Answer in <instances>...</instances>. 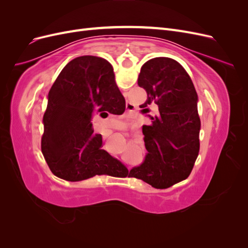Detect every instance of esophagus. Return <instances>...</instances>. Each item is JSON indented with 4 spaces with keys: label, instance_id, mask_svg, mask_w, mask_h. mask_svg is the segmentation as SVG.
Segmentation results:
<instances>
[{
    "label": "esophagus",
    "instance_id": "esophagus-1",
    "mask_svg": "<svg viewBox=\"0 0 248 248\" xmlns=\"http://www.w3.org/2000/svg\"><path fill=\"white\" fill-rule=\"evenodd\" d=\"M126 107H130V104L129 103H126Z\"/></svg>",
    "mask_w": 248,
    "mask_h": 248
}]
</instances>
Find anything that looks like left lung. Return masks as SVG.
I'll return each mask as SVG.
<instances>
[{
    "mask_svg": "<svg viewBox=\"0 0 248 248\" xmlns=\"http://www.w3.org/2000/svg\"><path fill=\"white\" fill-rule=\"evenodd\" d=\"M138 84L148 98L141 104L158 111L150 116L152 125L142 126L148 153L129 176L155 188H169L190 175L200 151L201 120L198 94L188 73L175 60L154 58L141 66Z\"/></svg>",
    "mask_w": 248,
    "mask_h": 248,
    "instance_id": "1",
    "label": "left lung"
}]
</instances>
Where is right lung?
I'll return each instance as SVG.
<instances>
[{
    "mask_svg": "<svg viewBox=\"0 0 248 248\" xmlns=\"http://www.w3.org/2000/svg\"><path fill=\"white\" fill-rule=\"evenodd\" d=\"M104 110L115 115L125 111V99L115 82L112 66L94 56L72 60L49 90L43 116L41 150L52 174L77 182L96 175L128 171L101 149V134L94 133L93 115Z\"/></svg>",
    "mask_w": 248,
    "mask_h": 248,
    "instance_id": "add662e5",
    "label": "right lung"
}]
</instances>
